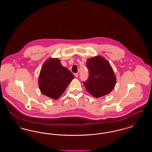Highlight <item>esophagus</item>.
<instances>
[{"instance_id":"esophagus-1","label":"esophagus","mask_w":152,"mask_h":152,"mask_svg":"<svg viewBox=\"0 0 152 152\" xmlns=\"http://www.w3.org/2000/svg\"><path fill=\"white\" fill-rule=\"evenodd\" d=\"M74 76H75V77H78V76H79V74H78L77 73H74Z\"/></svg>"}]
</instances>
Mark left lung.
Masks as SVG:
<instances>
[{
  "label": "left lung",
  "instance_id": "left-lung-1",
  "mask_svg": "<svg viewBox=\"0 0 152 152\" xmlns=\"http://www.w3.org/2000/svg\"><path fill=\"white\" fill-rule=\"evenodd\" d=\"M89 77L83 82L87 91L95 97L108 94L116 84V77L108 61L102 56L89 58L87 61Z\"/></svg>",
  "mask_w": 152,
  "mask_h": 152
}]
</instances>
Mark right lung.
Here are the masks:
<instances>
[{"label":"right lung","instance_id":"1","mask_svg":"<svg viewBox=\"0 0 152 152\" xmlns=\"http://www.w3.org/2000/svg\"><path fill=\"white\" fill-rule=\"evenodd\" d=\"M74 78L72 73L61 65L58 58H50L44 62L41 69L39 86L43 94L56 100L65 92Z\"/></svg>","mask_w":152,"mask_h":152}]
</instances>
